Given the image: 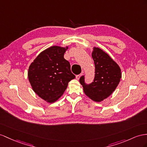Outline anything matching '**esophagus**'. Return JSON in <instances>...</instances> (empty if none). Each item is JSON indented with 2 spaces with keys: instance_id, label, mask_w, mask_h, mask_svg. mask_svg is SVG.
I'll return each mask as SVG.
<instances>
[{
  "instance_id": "34e87169",
  "label": "esophagus",
  "mask_w": 147,
  "mask_h": 147,
  "mask_svg": "<svg viewBox=\"0 0 147 147\" xmlns=\"http://www.w3.org/2000/svg\"><path fill=\"white\" fill-rule=\"evenodd\" d=\"M81 76V74H78V75H76V80H80V77Z\"/></svg>"
}]
</instances>
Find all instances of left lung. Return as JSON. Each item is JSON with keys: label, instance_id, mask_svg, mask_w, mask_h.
<instances>
[{"label": "left lung", "instance_id": "left-lung-1", "mask_svg": "<svg viewBox=\"0 0 147 147\" xmlns=\"http://www.w3.org/2000/svg\"><path fill=\"white\" fill-rule=\"evenodd\" d=\"M92 57L95 65V77L89 84L84 82V76L80 79L85 94L96 102H101L111 95L122 78L121 69L107 53L94 47Z\"/></svg>", "mask_w": 147, "mask_h": 147}]
</instances>
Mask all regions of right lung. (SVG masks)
Here are the masks:
<instances>
[{
    "label": "right lung",
    "instance_id": "right-lung-1",
    "mask_svg": "<svg viewBox=\"0 0 147 147\" xmlns=\"http://www.w3.org/2000/svg\"><path fill=\"white\" fill-rule=\"evenodd\" d=\"M68 47L53 46L41 51L30 65L28 78L32 89L41 99L53 103L61 97L75 78L64 55Z\"/></svg>",
    "mask_w": 147,
    "mask_h": 147
}]
</instances>
